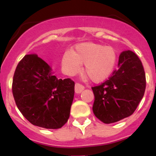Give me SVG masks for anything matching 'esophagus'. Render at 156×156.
Instances as JSON below:
<instances>
[{
  "label": "esophagus",
  "instance_id": "34e87169",
  "mask_svg": "<svg viewBox=\"0 0 156 156\" xmlns=\"http://www.w3.org/2000/svg\"><path fill=\"white\" fill-rule=\"evenodd\" d=\"M84 90V87L83 85L80 84V83H76L75 85V92L76 94H80Z\"/></svg>",
  "mask_w": 156,
  "mask_h": 156
}]
</instances>
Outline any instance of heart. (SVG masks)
Listing matches in <instances>:
<instances>
[{
  "mask_svg": "<svg viewBox=\"0 0 156 156\" xmlns=\"http://www.w3.org/2000/svg\"><path fill=\"white\" fill-rule=\"evenodd\" d=\"M116 52L113 48L92 42L81 43L73 51H67L62 58V67L65 73L73 76L83 64V73L94 83L108 79L116 64Z\"/></svg>",
  "mask_w": 156,
  "mask_h": 156,
  "instance_id": "heart-1",
  "label": "heart"
}]
</instances>
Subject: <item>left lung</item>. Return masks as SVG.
<instances>
[{
  "instance_id": "left-lung-1",
  "label": "left lung",
  "mask_w": 156,
  "mask_h": 156,
  "mask_svg": "<svg viewBox=\"0 0 156 156\" xmlns=\"http://www.w3.org/2000/svg\"><path fill=\"white\" fill-rule=\"evenodd\" d=\"M145 73L142 63L131 51H122L118 69L108 80L93 87V112L104 123H112L131 115L145 90Z\"/></svg>"
}]
</instances>
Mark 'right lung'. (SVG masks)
<instances>
[{
	"mask_svg": "<svg viewBox=\"0 0 156 156\" xmlns=\"http://www.w3.org/2000/svg\"><path fill=\"white\" fill-rule=\"evenodd\" d=\"M75 83L58 79L36 54L25 55L14 74L12 93L18 108L32 124L58 129L68 121Z\"/></svg>",
	"mask_w": 156,
	"mask_h": 156,
	"instance_id": "add662e5",
	"label": "right lung"
}]
</instances>
